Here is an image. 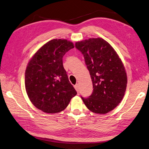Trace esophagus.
Listing matches in <instances>:
<instances>
[{"instance_id":"1","label":"esophagus","mask_w":149,"mask_h":149,"mask_svg":"<svg viewBox=\"0 0 149 149\" xmlns=\"http://www.w3.org/2000/svg\"><path fill=\"white\" fill-rule=\"evenodd\" d=\"M74 88L75 89V90L77 91V92L79 93V86L78 84H75V85L74 86Z\"/></svg>"}]
</instances>
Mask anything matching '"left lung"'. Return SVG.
I'll return each mask as SVG.
<instances>
[{
  "instance_id": "1",
  "label": "left lung",
  "mask_w": 149,
  "mask_h": 149,
  "mask_svg": "<svg viewBox=\"0 0 149 149\" xmlns=\"http://www.w3.org/2000/svg\"><path fill=\"white\" fill-rule=\"evenodd\" d=\"M75 47L84 56L93 86L91 95L82 100L92 112H110L125 94L127 79L123 63L110 44L102 38L78 41Z\"/></svg>"
}]
</instances>
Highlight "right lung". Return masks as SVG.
<instances>
[{
    "mask_svg": "<svg viewBox=\"0 0 149 149\" xmlns=\"http://www.w3.org/2000/svg\"><path fill=\"white\" fill-rule=\"evenodd\" d=\"M74 47V44L66 39L51 40L34 54L27 65V95L32 104L44 112L63 111L77 95L63 65L65 54Z\"/></svg>",
    "mask_w": 149,
    "mask_h": 149,
    "instance_id": "right-lung-1",
    "label": "right lung"
}]
</instances>
